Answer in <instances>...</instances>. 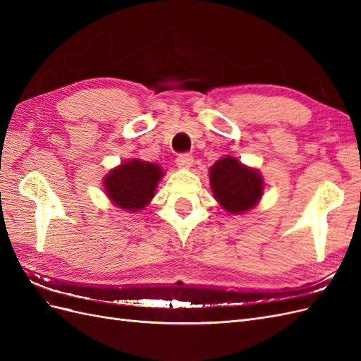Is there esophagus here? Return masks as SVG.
Instances as JSON below:
<instances>
[{"mask_svg":"<svg viewBox=\"0 0 361 361\" xmlns=\"http://www.w3.org/2000/svg\"><path fill=\"white\" fill-rule=\"evenodd\" d=\"M192 162H194V158L191 154H180L176 158V164L180 169H190L192 166Z\"/></svg>","mask_w":361,"mask_h":361,"instance_id":"34e87169","label":"esophagus"}]
</instances>
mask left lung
I'll return each instance as SVG.
<instances>
[{
	"label": "left lung",
	"instance_id": "1",
	"mask_svg": "<svg viewBox=\"0 0 361 361\" xmlns=\"http://www.w3.org/2000/svg\"><path fill=\"white\" fill-rule=\"evenodd\" d=\"M211 187L226 211L238 214L253 207L262 197L264 180L232 157L216 161L211 169Z\"/></svg>",
	"mask_w": 361,
	"mask_h": 361
}]
</instances>
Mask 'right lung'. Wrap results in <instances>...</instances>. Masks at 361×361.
<instances>
[{
	"label": "right lung",
	"instance_id": "add662e5",
	"mask_svg": "<svg viewBox=\"0 0 361 361\" xmlns=\"http://www.w3.org/2000/svg\"><path fill=\"white\" fill-rule=\"evenodd\" d=\"M162 178L157 164L133 159L111 170L105 178V190L117 206L128 211H138L155 195L158 180Z\"/></svg>",
	"mask_w": 361,
	"mask_h": 361
}]
</instances>
